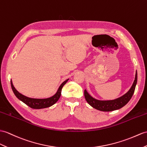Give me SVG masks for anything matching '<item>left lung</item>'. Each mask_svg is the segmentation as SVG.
I'll use <instances>...</instances> for the list:
<instances>
[{
  "instance_id": "left-lung-1",
  "label": "left lung",
  "mask_w": 147,
  "mask_h": 147,
  "mask_svg": "<svg viewBox=\"0 0 147 147\" xmlns=\"http://www.w3.org/2000/svg\"><path fill=\"white\" fill-rule=\"evenodd\" d=\"M137 82V72L136 71L135 80L130 90L120 97L114 100H100L92 97L85 89L84 90L85 98L88 104L96 110L103 111V112H111V111L121 109V107L125 106L130 101L135 92Z\"/></svg>"
}]
</instances>
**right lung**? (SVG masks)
<instances>
[{
	"instance_id": "add662e5",
	"label": "right lung",
	"mask_w": 147,
	"mask_h": 147,
	"mask_svg": "<svg viewBox=\"0 0 147 147\" xmlns=\"http://www.w3.org/2000/svg\"><path fill=\"white\" fill-rule=\"evenodd\" d=\"M69 80V78H68V79L64 81L63 83L60 85V87H59L58 90H57L55 95L52 96L51 97L47 98H34L28 97V96L21 94L20 93H19L16 90L12 84V80H10V83H11V87L13 94H15V95L17 96V98L18 99H19L20 101H22L24 103H26L27 105L30 107L32 109H41L51 107L53 104H55V103L58 101L60 95H61L62 88L63 87V85L67 83V81Z\"/></svg>"
}]
</instances>
